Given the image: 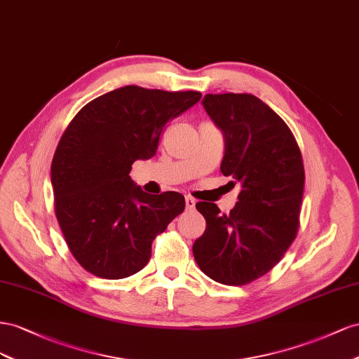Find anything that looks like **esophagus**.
I'll return each instance as SVG.
<instances>
[{"mask_svg":"<svg viewBox=\"0 0 359 359\" xmlns=\"http://www.w3.org/2000/svg\"><path fill=\"white\" fill-rule=\"evenodd\" d=\"M185 204H187V209L188 210H192L194 208H196V200H194L192 197H187L185 198Z\"/></svg>","mask_w":359,"mask_h":359,"instance_id":"obj_1","label":"esophagus"}]
</instances>
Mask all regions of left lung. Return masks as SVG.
Listing matches in <instances>:
<instances>
[{
	"mask_svg": "<svg viewBox=\"0 0 359 359\" xmlns=\"http://www.w3.org/2000/svg\"><path fill=\"white\" fill-rule=\"evenodd\" d=\"M225 137L221 172L241 183L229 215L197 203L206 219L192 252L213 281L243 285L260 278L289 250L299 227L304 162L284 120L247 93L206 95L201 100Z\"/></svg>",
	"mask_w": 359,
	"mask_h": 359,
	"instance_id": "left-lung-1",
	"label": "left lung"
}]
</instances>
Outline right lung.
Wrapping results in <instances>:
<instances>
[{"label":"right lung","mask_w":359,"mask_h":359,"mask_svg":"<svg viewBox=\"0 0 359 359\" xmlns=\"http://www.w3.org/2000/svg\"><path fill=\"white\" fill-rule=\"evenodd\" d=\"M200 97L126 86L88 102L69 123L50 182L67 247L90 273L120 280L141 271L151 242L185 209L182 194H147L129 172L135 161L155 155L167 123Z\"/></svg>","instance_id":"1"}]
</instances>
